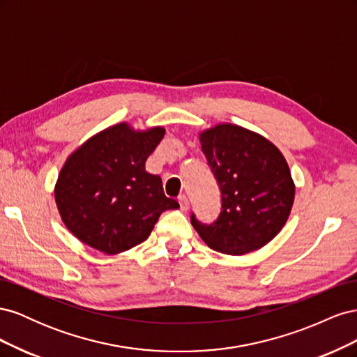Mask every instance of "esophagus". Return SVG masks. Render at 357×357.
I'll list each match as a JSON object with an SVG mask.
<instances>
[{
  "label": "esophagus",
  "instance_id": "1",
  "mask_svg": "<svg viewBox=\"0 0 357 357\" xmlns=\"http://www.w3.org/2000/svg\"><path fill=\"white\" fill-rule=\"evenodd\" d=\"M178 202H180V208L183 211H186L189 208V199H188L186 195H180L178 197Z\"/></svg>",
  "mask_w": 357,
  "mask_h": 357
}]
</instances>
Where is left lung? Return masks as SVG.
<instances>
[{
  "mask_svg": "<svg viewBox=\"0 0 357 357\" xmlns=\"http://www.w3.org/2000/svg\"><path fill=\"white\" fill-rule=\"evenodd\" d=\"M222 193L219 218L205 225L190 215L204 243L225 255H245L282 231L294 205L295 185L282 152L245 128L220 123L199 134Z\"/></svg>",
  "mask_w": 357,
  "mask_h": 357,
  "instance_id": "left-lung-1",
  "label": "left lung"
}]
</instances>
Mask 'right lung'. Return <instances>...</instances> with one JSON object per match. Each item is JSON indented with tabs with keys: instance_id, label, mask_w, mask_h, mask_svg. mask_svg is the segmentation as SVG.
I'll return each instance as SVG.
<instances>
[{
	"instance_id": "add662e5",
	"label": "right lung",
	"mask_w": 357,
	"mask_h": 357,
	"mask_svg": "<svg viewBox=\"0 0 357 357\" xmlns=\"http://www.w3.org/2000/svg\"><path fill=\"white\" fill-rule=\"evenodd\" d=\"M165 135L156 126L135 131L117 123L91 137L63 164L55 186L62 222L82 243L105 255L149 238L159 215L178 208L146 160Z\"/></svg>"
}]
</instances>
